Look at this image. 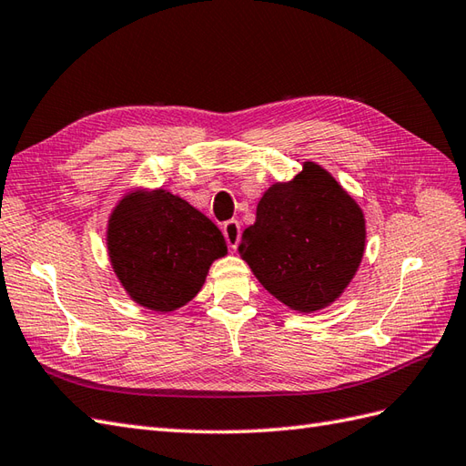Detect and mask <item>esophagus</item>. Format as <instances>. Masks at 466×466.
<instances>
[{"instance_id": "34e87169", "label": "esophagus", "mask_w": 466, "mask_h": 466, "mask_svg": "<svg viewBox=\"0 0 466 466\" xmlns=\"http://www.w3.org/2000/svg\"><path fill=\"white\" fill-rule=\"evenodd\" d=\"M222 232H224V238L226 242H228V246L232 249L238 248V244H240V238H242V228H240V222L238 220H228L224 222L222 226Z\"/></svg>"}]
</instances>
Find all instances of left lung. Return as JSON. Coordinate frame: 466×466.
<instances>
[{
	"instance_id": "left-lung-1",
	"label": "left lung",
	"mask_w": 466,
	"mask_h": 466,
	"mask_svg": "<svg viewBox=\"0 0 466 466\" xmlns=\"http://www.w3.org/2000/svg\"><path fill=\"white\" fill-rule=\"evenodd\" d=\"M364 244L362 208L327 169L305 161L299 175L271 185L259 198L256 222L238 249L276 299L313 313L349 288Z\"/></svg>"
}]
</instances>
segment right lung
<instances>
[{"mask_svg":"<svg viewBox=\"0 0 466 466\" xmlns=\"http://www.w3.org/2000/svg\"><path fill=\"white\" fill-rule=\"evenodd\" d=\"M110 264L137 305L171 313L205 285L228 254L217 224L165 188L134 190L117 202L106 232Z\"/></svg>","mask_w":466,"mask_h":466,"instance_id":"right-lung-1","label":"right lung"}]
</instances>
